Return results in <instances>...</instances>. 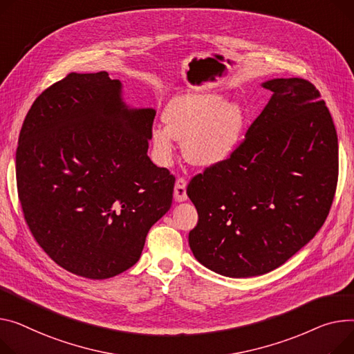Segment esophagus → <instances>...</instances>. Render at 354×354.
Segmentation results:
<instances>
[{
  "instance_id": "obj_1",
  "label": "esophagus",
  "mask_w": 354,
  "mask_h": 354,
  "mask_svg": "<svg viewBox=\"0 0 354 354\" xmlns=\"http://www.w3.org/2000/svg\"><path fill=\"white\" fill-rule=\"evenodd\" d=\"M186 179L185 178H179L175 183V189H174V196H175V201L176 202H185L187 199V195H186Z\"/></svg>"
}]
</instances>
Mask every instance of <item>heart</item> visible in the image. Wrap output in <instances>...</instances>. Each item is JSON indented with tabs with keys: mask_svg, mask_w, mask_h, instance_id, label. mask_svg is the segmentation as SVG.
I'll list each match as a JSON object with an SVG mask.
<instances>
[{
	"mask_svg": "<svg viewBox=\"0 0 354 354\" xmlns=\"http://www.w3.org/2000/svg\"><path fill=\"white\" fill-rule=\"evenodd\" d=\"M165 128L152 131V145L162 165L171 163L175 139L183 140V155L196 167H214L227 159L238 148L245 112L236 102H223L214 93L183 95L165 109Z\"/></svg>",
	"mask_w": 354,
	"mask_h": 354,
	"instance_id": "heart-1",
	"label": "heart"
}]
</instances>
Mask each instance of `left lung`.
I'll list each match as a JSON object with an SVG mask.
<instances>
[{"label":"left lung","instance_id":"1","mask_svg":"<svg viewBox=\"0 0 354 354\" xmlns=\"http://www.w3.org/2000/svg\"><path fill=\"white\" fill-rule=\"evenodd\" d=\"M262 85L273 95L241 145L186 189L199 218L194 256L227 277L289 261L323 226L337 186V133L320 92L301 78Z\"/></svg>","mask_w":354,"mask_h":354}]
</instances>
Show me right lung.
Listing matches in <instances>:
<instances>
[{"label": "right lung", "mask_w": 354, "mask_h": 354, "mask_svg": "<svg viewBox=\"0 0 354 354\" xmlns=\"http://www.w3.org/2000/svg\"><path fill=\"white\" fill-rule=\"evenodd\" d=\"M108 73H71L24 120L17 187L38 245L65 270L108 279L133 266L172 205L175 176L149 159L155 109H129Z\"/></svg>", "instance_id": "obj_1"}]
</instances>
